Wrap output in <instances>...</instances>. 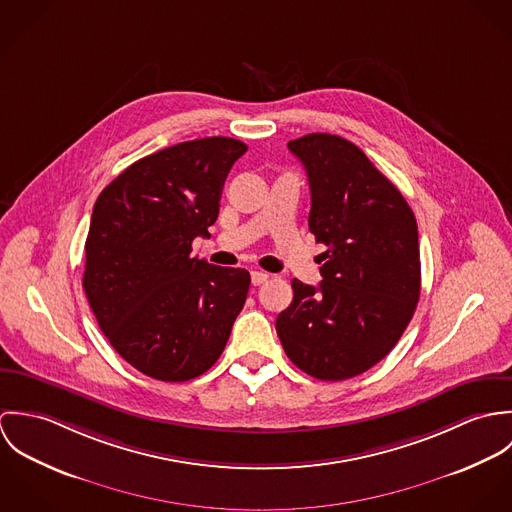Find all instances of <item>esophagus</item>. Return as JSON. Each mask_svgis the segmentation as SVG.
<instances>
[{
	"instance_id": "1",
	"label": "esophagus",
	"mask_w": 512,
	"mask_h": 512,
	"mask_svg": "<svg viewBox=\"0 0 512 512\" xmlns=\"http://www.w3.org/2000/svg\"><path fill=\"white\" fill-rule=\"evenodd\" d=\"M250 278H252V284L254 286H262V284H266L268 282V274L266 272H260V270H254L252 274H250Z\"/></svg>"
}]
</instances>
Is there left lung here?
Wrapping results in <instances>:
<instances>
[{"label":"left lung","instance_id":"left-lung-1","mask_svg":"<svg viewBox=\"0 0 512 512\" xmlns=\"http://www.w3.org/2000/svg\"><path fill=\"white\" fill-rule=\"evenodd\" d=\"M288 147L309 179V230L327 250L317 288L292 280V305L276 331L309 376L353 378L394 349L416 311L418 224L394 183L349 140L307 134Z\"/></svg>","mask_w":512,"mask_h":512}]
</instances>
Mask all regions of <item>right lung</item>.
Instances as JSON below:
<instances>
[{"label": "right lung", "instance_id": "right-lung-1", "mask_svg": "<svg viewBox=\"0 0 512 512\" xmlns=\"http://www.w3.org/2000/svg\"><path fill=\"white\" fill-rule=\"evenodd\" d=\"M246 149L222 136L165 147L94 203L82 288L116 353L155 380L207 372L244 307L250 274L193 258L191 244L211 236L226 175Z\"/></svg>", "mask_w": 512, "mask_h": 512}]
</instances>
